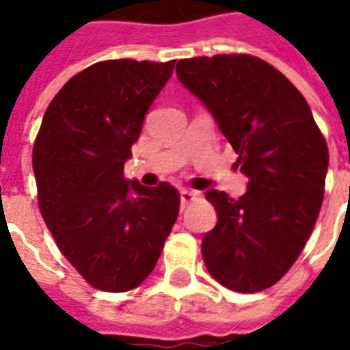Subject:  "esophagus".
Here are the masks:
<instances>
[{"label":"esophagus","instance_id":"esophagus-1","mask_svg":"<svg viewBox=\"0 0 350 350\" xmlns=\"http://www.w3.org/2000/svg\"><path fill=\"white\" fill-rule=\"evenodd\" d=\"M197 198V193H193V191H187V189H182L180 191V204H182V210L185 206L193 202Z\"/></svg>","mask_w":350,"mask_h":350}]
</instances>
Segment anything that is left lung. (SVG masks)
Here are the masks:
<instances>
[{"mask_svg":"<svg viewBox=\"0 0 350 350\" xmlns=\"http://www.w3.org/2000/svg\"><path fill=\"white\" fill-rule=\"evenodd\" d=\"M176 75L210 110L250 180L240 198L206 193L217 212V225L202 236L206 268L230 291H264L288 271L315 227L326 140L304 95L258 57L180 59Z\"/></svg>","mask_w":350,"mask_h":350,"instance_id":"1","label":"left lung"}]
</instances>
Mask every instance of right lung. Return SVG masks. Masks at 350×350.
<instances>
[{"mask_svg": "<svg viewBox=\"0 0 350 350\" xmlns=\"http://www.w3.org/2000/svg\"><path fill=\"white\" fill-rule=\"evenodd\" d=\"M174 62L110 59L65 84L44 112L33 146L42 219L65 258L95 288L125 293L157 264L180 210L167 182L123 178L131 146Z\"/></svg>", "mask_w": 350, "mask_h": 350, "instance_id": "add662e5", "label": "right lung"}]
</instances>
